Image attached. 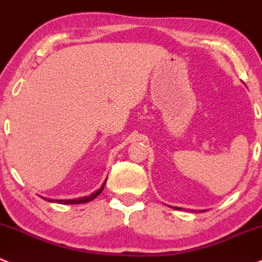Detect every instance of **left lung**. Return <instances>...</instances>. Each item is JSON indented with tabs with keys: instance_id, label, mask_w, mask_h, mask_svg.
I'll return each instance as SVG.
<instances>
[{
	"instance_id": "1",
	"label": "left lung",
	"mask_w": 262,
	"mask_h": 262,
	"mask_svg": "<svg viewBox=\"0 0 262 262\" xmlns=\"http://www.w3.org/2000/svg\"><path fill=\"white\" fill-rule=\"evenodd\" d=\"M175 208H177V209H180V208H178V207H175Z\"/></svg>"
}]
</instances>
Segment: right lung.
<instances>
[{
	"mask_svg": "<svg viewBox=\"0 0 262 262\" xmlns=\"http://www.w3.org/2000/svg\"><path fill=\"white\" fill-rule=\"evenodd\" d=\"M107 180V179H106ZM104 184H106V182L102 184V187L99 188L98 190H96L94 193H92L91 195L88 196H82V198H78V199H49V198H45V196H41V198H44L45 201L48 202H56V203H60V204H80V203H87V202H91L93 201L94 198H97V196L99 195V194L102 193V190H103L104 188Z\"/></svg>",
	"mask_w": 262,
	"mask_h": 262,
	"instance_id": "add662e5",
	"label": "right lung"
}]
</instances>
